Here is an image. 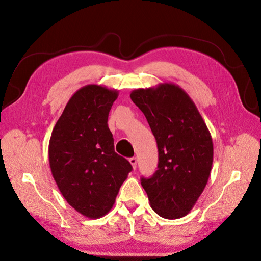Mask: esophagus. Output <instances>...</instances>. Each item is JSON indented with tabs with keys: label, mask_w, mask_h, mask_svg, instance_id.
I'll return each instance as SVG.
<instances>
[{
	"label": "esophagus",
	"mask_w": 261,
	"mask_h": 261,
	"mask_svg": "<svg viewBox=\"0 0 261 261\" xmlns=\"http://www.w3.org/2000/svg\"><path fill=\"white\" fill-rule=\"evenodd\" d=\"M129 162H130V164H131V166H132V168L136 169V168H137V158H136V157H131V158L129 159Z\"/></svg>",
	"instance_id": "1"
}]
</instances>
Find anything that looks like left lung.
Listing matches in <instances>:
<instances>
[{"label":"left lung","instance_id":"1","mask_svg":"<svg viewBox=\"0 0 261 261\" xmlns=\"http://www.w3.org/2000/svg\"><path fill=\"white\" fill-rule=\"evenodd\" d=\"M130 97L145 114L157 141L158 169L150 178H141L150 206L162 218H182L207 184L212 137L195 103L178 85L138 88Z\"/></svg>","mask_w":261,"mask_h":261}]
</instances>
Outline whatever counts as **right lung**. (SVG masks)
<instances>
[{
    "mask_svg": "<svg viewBox=\"0 0 261 261\" xmlns=\"http://www.w3.org/2000/svg\"><path fill=\"white\" fill-rule=\"evenodd\" d=\"M119 92L101 85L80 88L60 115L49 141V165L66 201L90 219L112 208L131 164L114 151L108 118Z\"/></svg>",
    "mask_w": 261,
    "mask_h": 261,
    "instance_id": "1",
    "label": "right lung"
}]
</instances>
